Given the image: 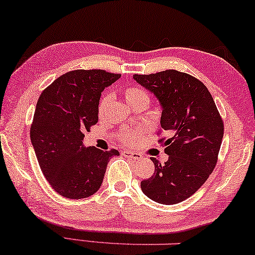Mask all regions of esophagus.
<instances>
[{
    "instance_id": "1",
    "label": "esophagus",
    "mask_w": 255,
    "mask_h": 255,
    "mask_svg": "<svg viewBox=\"0 0 255 255\" xmlns=\"http://www.w3.org/2000/svg\"><path fill=\"white\" fill-rule=\"evenodd\" d=\"M122 155H124L125 157H128V158H132V159H140L142 156H141L139 152H135V151H130V150H125L122 152Z\"/></svg>"
}]
</instances>
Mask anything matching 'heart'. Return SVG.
<instances>
[{
	"label": "heart",
	"instance_id": "1",
	"mask_svg": "<svg viewBox=\"0 0 255 255\" xmlns=\"http://www.w3.org/2000/svg\"><path fill=\"white\" fill-rule=\"evenodd\" d=\"M124 95H125V99H127L128 104L130 106L138 104V103H146V104L149 103V95H148V92L146 91V90H143L140 87L128 88L127 90H125ZM106 105H107V97L101 98V100L99 103V107H98V109H99V113H103V111L106 107ZM141 134H142V133H141L140 131H136V130L127 131L125 133H123V140L125 143H128V144L135 143V142H138L139 139L141 138Z\"/></svg>",
	"mask_w": 255,
	"mask_h": 255
}]
</instances>
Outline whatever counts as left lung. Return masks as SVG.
Here are the masks:
<instances>
[{
	"mask_svg": "<svg viewBox=\"0 0 255 255\" xmlns=\"http://www.w3.org/2000/svg\"><path fill=\"white\" fill-rule=\"evenodd\" d=\"M133 78L158 99L160 127L170 134L158 140L167 162L151 157L154 175L141 181V190L159 204H178L204 185L217 165L222 119L209 90L189 74L167 69Z\"/></svg>",
	"mask_w": 255,
	"mask_h": 255,
	"instance_id": "obj_1",
	"label": "left lung"
}]
</instances>
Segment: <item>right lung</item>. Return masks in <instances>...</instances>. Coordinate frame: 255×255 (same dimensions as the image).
I'll list each match as a JSON object with an SVG mask.
<instances>
[{"mask_svg": "<svg viewBox=\"0 0 255 255\" xmlns=\"http://www.w3.org/2000/svg\"><path fill=\"white\" fill-rule=\"evenodd\" d=\"M120 74L101 69L72 70L38 98L30 140L40 167L58 194L70 199L97 193L116 149L84 147L83 132L98 123L101 92Z\"/></svg>", "mask_w": 255, "mask_h": 255, "instance_id": "add662e5", "label": "right lung"}]
</instances>
